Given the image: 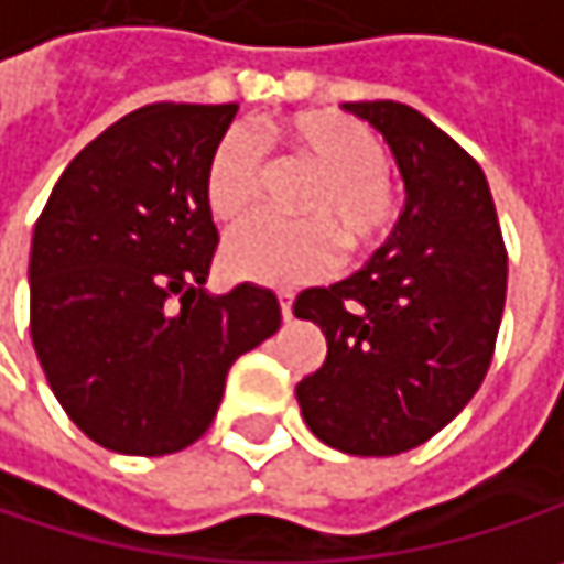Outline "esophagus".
Returning <instances> with one entry per match:
<instances>
[{
    "mask_svg": "<svg viewBox=\"0 0 564 564\" xmlns=\"http://www.w3.org/2000/svg\"><path fill=\"white\" fill-rule=\"evenodd\" d=\"M281 313H283V319H290V316H293V293H290V290H281Z\"/></svg>",
    "mask_w": 564,
    "mask_h": 564,
    "instance_id": "obj_1",
    "label": "esophagus"
}]
</instances>
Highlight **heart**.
I'll return each mask as SVG.
<instances>
[{
  "label": "heart",
  "mask_w": 564,
  "mask_h": 564,
  "mask_svg": "<svg viewBox=\"0 0 564 564\" xmlns=\"http://www.w3.org/2000/svg\"><path fill=\"white\" fill-rule=\"evenodd\" d=\"M271 144L316 167L303 186L310 219L254 216L226 238L223 264L235 281L303 283L329 274L335 238L345 254L368 258L400 223V193L384 167V144L358 119L333 109H300L268 126ZM264 177V148L248 129H229L206 161V206L216 219L241 216Z\"/></svg>",
  "instance_id": "b5f03b06"
}]
</instances>
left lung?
I'll return each mask as SVG.
<instances>
[{"label": "left lung", "instance_id": "left-lung-1", "mask_svg": "<svg viewBox=\"0 0 564 564\" xmlns=\"http://www.w3.org/2000/svg\"><path fill=\"white\" fill-rule=\"evenodd\" d=\"M390 144L406 206L351 278L303 290L296 319L326 335V361L296 384L316 438L348 455H400L448 426L485 381L507 300V248L485 171L393 99L345 102Z\"/></svg>", "mask_w": 564, "mask_h": 564}]
</instances>
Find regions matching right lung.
<instances>
[{
  "label": "right lung",
  "instance_id": "1",
  "mask_svg": "<svg viewBox=\"0 0 564 564\" xmlns=\"http://www.w3.org/2000/svg\"><path fill=\"white\" fill-rule=\"evenodd\" d=\"M238 106L154 102L89 141L31 238V341L102 448L171 455L209 430L238 355L281 329L271 290H203L219 245L206 161Z\"/></svg>",
  "mask_w": 564,
  "mask_h": 564
}]
</instances>
